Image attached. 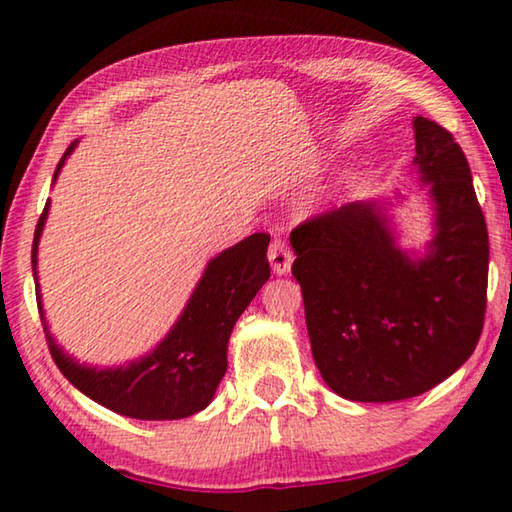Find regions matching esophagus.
Returning <instances> with one entry per match:
<instances>
[{"label":"esophagus","mask_w":512,"mask_h":512,"mask_svg":"<svg viewBox=\"0 0 512 512\" xmlns=\"http://www.w3.org/2000/svg\"><path fill=\"white\" fill-rule=\"evenodd\" d=\"M268 262H271L273 273H277V275H287L291 271L293 253L287 244V239L275 237L271 241V246H268Z\"/></svg>","instance_id":"34e87169"}]
</instances>
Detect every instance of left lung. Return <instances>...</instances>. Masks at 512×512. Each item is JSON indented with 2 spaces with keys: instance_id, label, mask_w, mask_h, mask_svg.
<instances>
[{
  "instance_id": "1",
  "label": "left lung",
  "mask_w": 512,
  "mask_h": 512,
  "mask_svg": "<svg viewBox=\"0 0 512 512\" xmlns=\"http://www.w3.org/2000/svg\"><path fill=\"white\" fill-rule=\"evenodd\" d=\"M415 164L436 205L429 255L395 246L375 203H345L291 232L311 352L352 402L427 393L470 359L488 300V228L454 135L415 117Z\"/></svg>"
}]
</instances>
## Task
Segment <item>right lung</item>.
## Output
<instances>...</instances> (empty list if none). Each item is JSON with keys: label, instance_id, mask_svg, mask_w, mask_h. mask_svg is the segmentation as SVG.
Segmentation results:
<instances>
[{"label": "right lung", "instance_id": "1", "mask_svg": "<svg viewBox=\"0 0 512 512\" xmlns=\"http://www.w3.org/2000/svg\"><path fill=\"white\" fill-rule=\"evenodd\" d=\"M76 144L69 146L58 162L54 178ZM49 212V201L42 210L36 235H33L31 264H38V239ZM271 237L266 232L239 241L223 250L207 264L194 296L189 298L183 316L149 357L119 368H90L76 363L51 339L42 316L40 287L36 277V296L42 327H45L51 359L58 370L106 409L135 420H180L194 415L212 402L216 386L228 368V341L237 318L250 300L271 277L266 248Z\"/></svg>", "mask_w": 512, "mask_h": 512}]
</instances>
